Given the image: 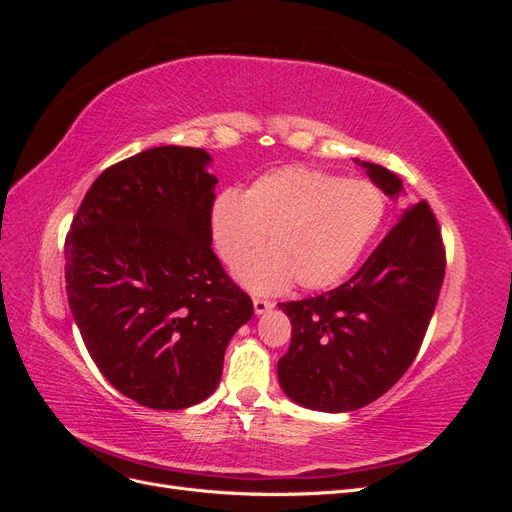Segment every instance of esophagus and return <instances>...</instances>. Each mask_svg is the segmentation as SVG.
<instances>
[{
	"mask_svg": "<svg viewBox=\"0 0 512 512\" xmlns=\"http://www.w3.org/2000/svg\"><path fill=\"white\" fill-rule=\"evenodd\" d=\"M269 309H273V303H271V301H265V299H254V312H256V316L267 314Z\"/></svg>",
	"mask_w": 512,
	"mask_h": 512,
	"instance_id": "34e87169",
	"label": "esophagus"
}]
</instances>
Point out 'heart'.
I'll return each instance as SVG.
<instances>
[{"label": "heart", "instance_id": "1", "mask_svg": "<svg viewBox=\"0 0 512 512\" xmlns=\"http://www.w3.org/2000/svg\"><path fill=\"white\" fill-rule=\"evenodd\" d=\"M384 194L367 181L305 166H282L254 179L241 194L226 190L209 209L215 252L228 267L264 242L267 253L237 269V280L256 294L322 290L344 280L384 218Z\"/></svg>", "mask_w": 512, "mask_h": 512}]
</instances>
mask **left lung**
<instances>
[{"mask_svg":"<svg viewBox=\"0 0 512 512\" xmlns=\"http://www.w3.org/2000/svg\"><path fill=\"white\" fill-rule=\"evenodd\" d=\"M389 198L404 183L354 160ZM444 247L425 203L410 205L350 280L318 297L280 303L290 348L277 363L282 391L303 408L352 412L382 397L423 344L444 280Z\"/></svg>","mask_w":512,"mask_h":512,"instance_id":"left-lung-1","label":"left lung"}]
</instances>
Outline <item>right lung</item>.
Masks as SVG:
<instances>
[{"mask_svg": "<svg viewBox=\"0 0 512 512\" xmlns=\"http://www.w3.org/2000/svg\"><path fill=\"white\" fill-rule=\"evenodd\" d=\"M205 149L136 153L91 183L66 237L70 312L119 393L153 410L205 401L252 299L211 250Z\"/></svg>", "mask_w": 512, "mask_h": 512, "instance_id": "add662e5", "label": "right lung"}]
</instances>
